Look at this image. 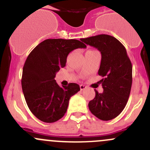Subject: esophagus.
<instances>
[{"instance_id":"esophagus-1","label":"esophagus","mask_w":150,"mask_h":150,"mask_svg":"<svg viewBox=\"0 0 150 150\" xmlns=\"http://www.w3.org/2000/svg\"><path fill=\"white\" fill-rule=\"evenodd\" d=\"M86 88H87V86H85V85H80V90H81V91H83V90L86 89Z\"/></svg>"}]
</instances>
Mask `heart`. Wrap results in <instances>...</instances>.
<instances>
[{"mask_svg":"<svg viewBox=\"0 0 150 150\" xmlns=\"http://www.w3.org/2000/svg\"><path fill=\"white\" fill-rule=\"evenodd\" d=\"M88 51H91V50H88Z\"/></svg>","mask_w":150,"mask_h":150,"instance_id":"1","label":"heart"}]
</instances>
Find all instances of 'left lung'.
<instances>
[{
	"mask_svg": "<svg viewBox=\"0 0 150 150\" xmlns=\"http://www.w3.org/2000/svg\"><path fill=\"white\" fill-rule=\"evenodd\" d=\"M80 40L98 49L101 54L98 75L103 92L95 90L96 96L88 103L91 112L103 121L119 116L127 105L132 84V65L124 45L112 36L100 34Z\"/></svg>",
	"mask_w": 150,
	"mask_h": 150,
	"instance_id": "8db88e82",
	"label": "left lung"
}]
</instances>
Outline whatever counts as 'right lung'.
Masks as SVG:
<instances>
[{"mask_svg": "<svg viewBox=\"0 0 150 150\" xmlns=\"http://www.w3.org/2000/svg\"><path fill=\"white\" fill-rule=\"evenodd\" d=\"M86 47L77 39H48L29 54L23 67L22 91L30 111L40 121L53 123L60 119L71 96L80 90L79 85L73 83L61 88L54 78L65 66L70 52Z\"/></svg>", "mask_w": 150, "mask_h": 150, "instance_id": "right-lung-1", "label": "right lung"}]
</instances>
